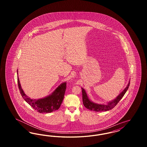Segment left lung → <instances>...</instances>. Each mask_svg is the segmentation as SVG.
<instances>
[{
	"instance_id": "8db88e82",
	"label": "left lung",
	"mask_w": 147,
	"mask_h": 147,
	"mask_svg": "<svg viewBox=\"0 0 147 147\" xmlns=\"http://www.w3.org/2000/svg\"><path fill=\"white\" fill-rule=\"evenodd\" d=\"M129 84H130V81L129 82L127 86H126V88L123 90V91H122L116 98H115L111 101L109 102L107 104H98L96 103L92 102L88 98L85 90L83 88H82L83 102L84 106L86 109H88L91 111H96V112L109 111V110L112 109L113 107H115V106L118 104L119 100H121V98H123V96H124L126 91L129 88Z\"/></svg>"
}]
</instances>
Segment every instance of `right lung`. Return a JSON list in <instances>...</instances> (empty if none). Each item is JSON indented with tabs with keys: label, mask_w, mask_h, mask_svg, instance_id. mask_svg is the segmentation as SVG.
Returning a JSON list of instances; mask_svg holds the SVG:
<instances>
[{
	"label": "right lung",
	"mask_w": 147,
	"mask_h": 147,
	"mask_svg": "<svg viewBox=\"0 0 147 147\" xmlns=\"http://www.w3.org/2000/svg\"><path fill=\"white\" fill-rule=\"evenodd\" d=\"M17 73L18 74V70ZM18 83L22 97L34 110L40 113H49L58 110L63 101L67 88V83L64 82L59 85L51 95L45 98L36 100L29 98L25 94L21 88L19 77H18Z\"/></svg>",
	"instance_id": "right-lung-1"
}]
</instances>
